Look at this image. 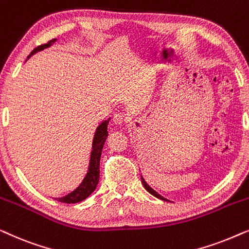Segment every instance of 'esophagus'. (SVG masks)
Wrapping results in <instances>:
<instances>
[{
	"mask_svg": "<svg viewBox=\"0 0 249 249\" xmlns=\"http://www.w3.org/2000/svg\"><path fill=\"white\" fill-rule=\"evenodd\" d=\"M125 120H127V118H125V115L122 114V113H117L113 117V124H117V125L122 124Z\"/></svg>",
	"mask_w": 249,
	"mask_h": 249,
	"instance_id": "34e87169",
	"label": "esophagus"
}]
</instances>
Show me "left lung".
I'll return each instance as SVG.
<instances>
[{"label": "left lung", "instance_id": "left-lung-1", "mask_svg": "<svg viewBox=\"0 0 249 249\" xmlns=\"http://www.w3.org/2000/svg\"><path fill=\"white\" fill-rule=\"evenodd\" d=\"M141 177H142V176H141ZM142 186H144V188H145L146 190H147V192H148L149 194H152V195H153V196H155V197H156V198H159V199H162V200H168V199H166V198H164V197H163V196H161V195H160V194H159L158 192H155V190H154V189H153V188H152V187H151V186H149V185H148V183L145 181V179H144V178H142Z\"/></svg>", "mask_w": 249, "mask_h": 249}]
</instances>
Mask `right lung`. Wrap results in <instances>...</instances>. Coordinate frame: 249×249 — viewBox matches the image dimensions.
I'll list each match as a JSON object with an SVG mask.
<instances>
[{"instance_id":"right-lung-1","label":"right lung","mask_w":249,"mask_h":249,"mask_svg":"<svg viewBox=\"0 0 249 249\" xmlns=\"http://www.w3.org/2000/svg\"><path fill=\"white\" fill-rule=\"evenodd\" d=\"M56 40H57L56 38H54L52 40H50L49 43L43 44V45L40 46H37L36 49H34L33 52L29 54L28 57H27V60H28L30 56H33L35 53L40 52V51H43L44 49H47V47L52 46ZM110 120L111 118H108L107 120H103L102 122H100V124L97 125L96 130L94 132L93 142H91L89 163H88V170L86 175H85V178L83 179V181H81L80 185L78 186L76 189L68 194V195L63 197H55L54 199L59 200V202H62V203H67V204H74L86 199L87 197L89 196L95 189H96L98 180H100L101 154H102V149H103L104 142L107 141L108 136L107 124L108 122H110Z\"/></svg>"}]
</instances>
